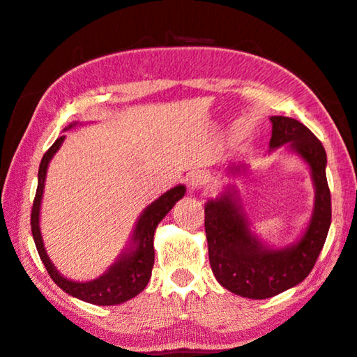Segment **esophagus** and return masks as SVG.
I'll return each instance as SVG.
<instances>
[{"label": "esophagus", "instance_id": "obj_1", "mask_svg": "<svg viewBox=\"0 0 357 357\" xmlns=\"http://www.w3.org/2000/svg\"><path fill=\"white\" fill-rule=\"evenodd\" d=\"M209 183H211L209 175L204 172H195V174H191L188 178L190 191H199L203 188H208Z\"/></svg>", "mask_w": 357, "mask_h": 357}]
</instances>
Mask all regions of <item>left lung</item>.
I'll list each match as a JSON object with an SVG mask.
<instances>
[{
    "instance_id": "left-lung-1",
    "label": "left lung",
    "mask_w": 357,
    "mask_h": 357,
    "mask_svg": "<svg viewBox=\"0 0 357 357\" xmlns=\"http://www.w3.org/2000/svg\"><path fill=\"white\" fill-rule=\"evenodd\" d=\"M268 153L285 146L307 164L314 185V208L306 229L288 246H271L251 230L235 185H225L217 198L204 204V227L209 262L217 282L243 298L266 299L290 290L309 275L322 251L332 222V199L327 183V153L306 126L291 117L272 116ZM248 164L227 169L241 177Z\"/></svg>"
}]
</instances>
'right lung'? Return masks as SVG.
I'll list each match as a JSON object with an SVG mask.
<instances>
[{
    "instance_id": "right-lung-1",
    "label": "right lung",
    "mask_w": 357,
    "mask_h": 357,
    "mask_svg": "<svg viewBox=\"0 0 357 357\" xmlns=\"http://www.w3.org/2000/svg\"><path fill=\"white\" fill-rule=\"evenodd\" d=\"M75 126H79V122L69 123L64 130H69V128ZM64 140L66 137L63 135L53 143V146L45 153L38 169V187L33 199L30 225H32L33 241L35 246H37L40 259L56 285L67 294H70V296L80 299V301L96 304V306H114V304L126 303L128 299L135 298L137 294H140L146 288L154 266V231H156L159 222L167 215L175 203L183 198L185 193H187V187L185 185H177V187L167 190L166 193L159 196L158 199H154L151 204L142 211L140 217L135 222V227H133L132 236L128 240L126 250L117 256L114 264H111L102 275L89 282L70 280V278L64 277L51 262L40 229V209L41 199H43L46 172H48L51 159L59 151Z\"/></svg>"
}]
</instances>
